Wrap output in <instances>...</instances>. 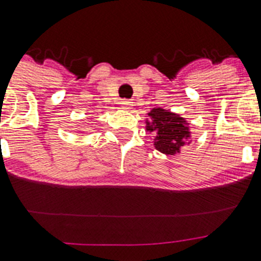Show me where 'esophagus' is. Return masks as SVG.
Returning a JSON list of instances; mask_svg holds the SVG:
<instances>
[{
    "label": "esophagus",
    "mask_w": 261,
    "mask_h": 261,
    "mask_svg": "<svg viewBox=\"0 0 261 261\" xmlns=\"http://www.w3.org/2000/svg\"><path fill=\"white\" fill-rule=\"evenodd\" d=\"M120 105H121L123 108H125V110H129V108L132 107V102H130V100H121Z\"/></svg>",
    "instance_id": "obj_1"
}]
</instances>
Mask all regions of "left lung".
<instances>
[{
    "label": "left lung",
    "mask_w": 261,
    "mask_h": 261,
    "mask_svg": "<svg viewBox=\"0 0 261 261\" xmlns=\"http://www.w3.org/2000/svg\"><path fill=\"white\" fill-rule=\"evenodd\" d=\"M150 121H146V130L155 135L154 145L161 153L174 155L191 137L190 126L186 120L163 108H154L149 112Z\"/></svg>",
    "instance_id": "8db88e82"
}]
</instances>
